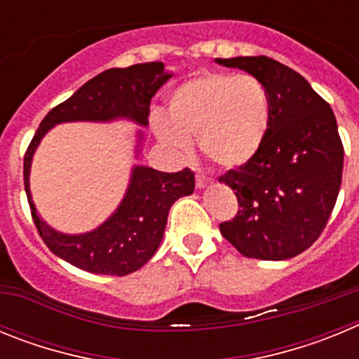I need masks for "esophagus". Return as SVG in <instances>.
Masks as SVG:
<instances>
[{"label":"esophagus","instance_id":"1","mask_svg":"<svg viewBox=\"0 0 359 359\" xmlns=\"http://www.w3.org/2000/svg\"><path fill=\"white\" fill-rule=\"evenodd\" d=\"M210 185V180L207 176H201V174H196V187L198 189H205V187Z\"/></svg>","mask_w":359,"mask_h":359}]
</instances>
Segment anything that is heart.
<instances>
[{
  "instance_id": "heart-1",
  "label": "heart",
  "mask_w": 359,
  "mask_h": 359,
  "mask_svg": "<svg viewBox=\"0 0 359 359\" xmlns=\"http://www.w3.org/2000/svg\"><path fill=\"white\" fill-rule=\"evenodd\" d=\"M271 126V100L253 75L203 73L170 93L167 116H152L158 140L189 152L198 138L205 158L221 169H239L261 152Z\"/></svg>"
}]
</instances>
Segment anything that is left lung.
<instances>
[{"label": "left lung", "mask_w": 359, "mask_h": 359, "mask_svg": "<svg viewBox=\"0 0 359 359\" xmlns=\"http://www.w3.org/2000/svg\"><path fill=\"white\" fill-rule=\"evenodd\" d=\"M215 62L259 79L271 100L261 152L219 177L239 201L236 217L219 228L244 257L286 261L318 239L340 192L344 145L334 113L300 73L275 59Z\"/></svg>", "instance_id": "1"}]
</instances>
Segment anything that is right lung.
Here are the masks:
<instances>
[{
    "label": "right lung",
    "instance_id": "add662e5",
    "mask_svg": "<svg viewBox=\"0 0 359 359\" xmlns=\"http://www.w3.org/2000/svg\"><path fill=\"white\" fill-rule=\"evenodd\" d=\"M172 77L163 62H144L129 68H111L81 86L68 100L44 116L25 154V190L32 217L44 244L62 261L97 275H129L149 262L163 239L167 217L174 201L194 192V172H160L147 165L135 163L122 201L97 228L82 233H65L50 226L32 201V160L46 133L59 123L116 120L145 128L151 98ZM145 135L136 131L135 158L140 160Z\"/></svg>",
    "mask_w": 359,
    "mask_h": 359
}]
</instances>
